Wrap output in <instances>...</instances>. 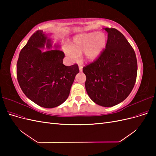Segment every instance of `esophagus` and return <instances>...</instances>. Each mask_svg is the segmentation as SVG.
<instances>
[{
	"label": "esophagus",
	"instance_id": "esophagus-1",
	"mask_svg": "<svg viewBox=\"0 0 156 156\" xmlns=\"http://www.w3.org/2000/svg\"><path fill=\"white\" fill-rule=\"evenodd\" d=\"M79 71H80V72H82V71H83V66H82L79 65Z\"/></svg>",
	"mask_w": 156,
	"mask_h": 156
}]
</instances>
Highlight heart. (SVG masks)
I'll list each match as a JSON object with an SVG mask.
<instances>
[{"mask_svg": "<svg viewBox=\"0 0 156 156\" xmlns=\"http://www.w3.org/2000/svg\"><path fill=\"white\" fill-rule=\"evenodd\" d=\"M106 36L104 33L92 32L75 36L70 47L66 51L70 57L76 58L84 52L86 60L92 61L100 55L106 44Z\"/></svg>", "mask_w": 156, "mask_h": 156, "instance_id": "heart-1", "label": "heart"}]
</instances>
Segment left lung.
I'll use <instances>...</instances> for the list:
<instances>
[{
    "label": "left lung",
    "instance_id": "left-lung-1",
    "mask_svg": "<svg viewBox=\"0 0 156 156\" xmlns=\"http://www.w3.org/2000/svg\"><path fill=\"white\" fill-rule=\"evenodd\" d=\"M107 41L100 56L85 66V88L96 104L112 107L123 101L133 90L137 73L134 49L122 33L105 28Z\"/></svg>",
    "mask_w": 156,
    "mask_h": 156
}]
</instances>
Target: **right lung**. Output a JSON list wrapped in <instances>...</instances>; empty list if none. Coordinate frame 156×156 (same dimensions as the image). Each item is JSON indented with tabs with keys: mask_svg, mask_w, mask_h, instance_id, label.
<instances>
[{
	"mask_svg": "<svg viewBox=\"0 0 156 156\" xmlns=\"http://www.w3.org/2000/svg\"><path fill=\"white\" fill-rule=\"evenodd\" d=\"M46 41L49 48L51 41L41 30L31 36L19 55L17 78L22 91L31 101L42 107L53 108L67 100L79 69L77 64H63L62 51L41 52Z\"/></svg>",
	"mask_w": 156,
	"mask_h": 156,
	"instance_id": "1",
	"label": "right lung"
}]
</instances>
